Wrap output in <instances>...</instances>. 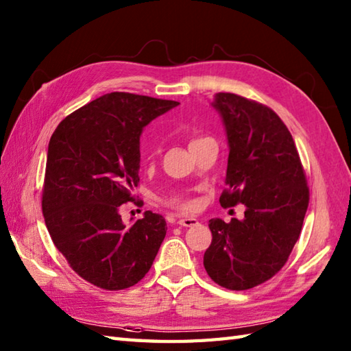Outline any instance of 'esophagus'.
Wrapping results in <instances>:
<instances>
[{"mask_svg": "<svg viewBox=\"0 0 351 351\" xmlns=\"http://www.w3.org/2000/svg\"><path fill=\"white\" fill-rule=\"evenodd\" d=\"M197 219L195 217H181L180 220H178V225H181L184 228H190V226H195L197 225Z\"/></svg>", "mask_w": 351, "mask_h": 351, "instance_id": "1", "label": "esophagus"}]
</instances>
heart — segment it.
<instances>
[{
	"label": "heart",
	"instance_id": "b5f03b06",
	"mask_svg": "<svg viewBox=\"0 0 351 351\" xmlns=\"http://www.w3.org/2000/svg\"><path fill=\"white\" fill-rule=\"evenodd\" d=\"M196 140H200V138L191 140V143H193V141H196ZM167 204H169L170 206L178 208V210H181V211H191L193 208H195V202H193V200H190V199H187V197H184V196H180V195L171 196V197L167 200Z\"/></svg>",
	"mask_w": 351,
	"mask_h": 351
}]
</instances>
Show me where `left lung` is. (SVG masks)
I'll use <instances>...</instances> for the list:
<instances>
[{
	"label": "left lung",
	"mask_w": 351,
	"mask_h": 351,
	"mask_svg": "<svg viewBox=\"0 0 351 351\" xmlns=\"http://www.w3.org/2000/svg\"><path fill=\"white\" fill-rule=\"evenodd\" d=\"M213 107L229 143L220 205L243 204L245 211L243 220H210L204 265L217 285L250 289L285 265L302 232L309 187L293 136L271 108L235 93H217Z\"/></svg>",
	"instance_id": "obj_1"
}]
</instances>
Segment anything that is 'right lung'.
I'll return each mask as SVG.
<instances>
[{"label": "right lung", "mask_w": 351, "mask_h": 351, "mask_svg": "<svg viewBox=\"0 0 351 351\" xmlns=\"http://www.w3.org/2000/svg\"><path fill=\"white\" fill-rule=\"evenodd\" d=\"M176 101L113 92L58 123L48 146L42 213L51 240L84 280L102 289L136 285L166 237L162 215L125 226L121 208L140 181V134Z\"/></svg>", "instance_id": "obj_1"}]
</instances>
